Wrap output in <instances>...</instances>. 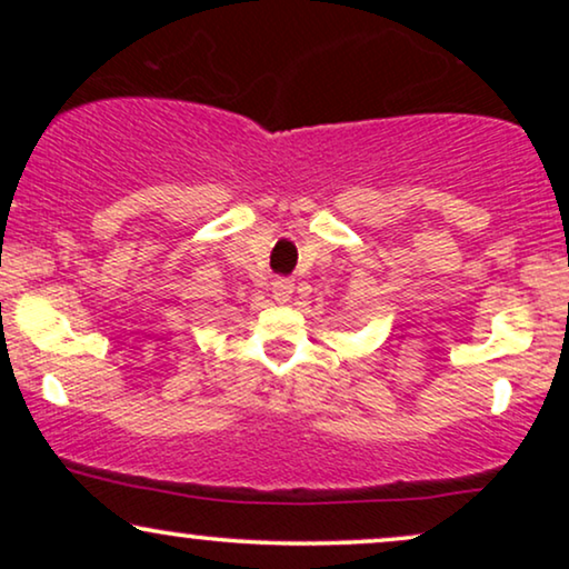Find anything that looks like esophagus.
<instances>
[{"label":"esophagus","instance_id":"34e87169","mask_svg":"<svg viewBox=\"0 0 569 569\" xmlns=\"http://www.w3.org/2000/svg\"><path fill=\"white\" fill-rule=\"evenodd\" d=\"M292 290H295V282L290 277H277L274 279V298L279 302H287L292 298Z\"/></svg>","mask_w":569,"mask_h":569}]
</instances>
